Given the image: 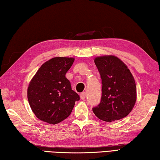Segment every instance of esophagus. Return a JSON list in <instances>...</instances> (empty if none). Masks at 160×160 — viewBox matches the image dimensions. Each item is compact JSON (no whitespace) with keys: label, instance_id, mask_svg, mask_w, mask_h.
<instances>
[{"label":"esophagus","instance_id":"34e87169","mask_svg":"<svg viewBox=\"0 0 160 160\" xmlns=\"http://www.w3.org/2000/svg\"><path fill=\"white\" fill-rule=\"evenodd\" d=\"M85 97H86V92H82L80 94L81 99H85Z\"/></svg>","mask_w":160,"mask_h":160}]
</instances>
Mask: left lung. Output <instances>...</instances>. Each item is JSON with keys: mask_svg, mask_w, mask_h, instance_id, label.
<instances>
[{"mask_svg": "<svg viewBox=\"0 0 160 160\" xmlns=\"http://www.w3.org/2000/svg\"><path fill=\"white\" fill-rule=\"evenodd\" d=\"M102 80L101 101L92 108L98 118L107 122L123 118L136 101V86L129 69L120 59L105 56L94 59Z\"/></svg>", "mask_w": 160, "mask_h": 160, "instance_id": "obj_1", "label": "left lung"}]
</instances>
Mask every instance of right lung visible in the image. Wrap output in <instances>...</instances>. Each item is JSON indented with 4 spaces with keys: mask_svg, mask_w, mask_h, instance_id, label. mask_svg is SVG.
Instances as JSON below:
<instances>
[{
    "mask_svg": "<svg viewBox=\"0 0 160 160\" xmlns=\"http://www.w3.org/2000/svg\"><path fill=\"white\" fill-rule=\"evenodd\" d=\"M74 58L56 57L39 68L29 83L28 98L32 112L44 122L56 124L70 116L80 96L72 90L66 73Z\"/></svg>",
    "mask_w": 160,
    "mask_h": 160,
    "instance_id": "add662e5",
    "label": "right lung"
}]
</instances>
